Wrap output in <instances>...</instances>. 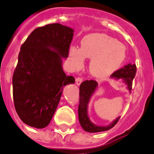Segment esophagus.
Here are the masks:
<instances>
[{"mask_svg":"<svg viewBox=\"0 0 154 154\" xmlns=\"http://www.w3.org/2000/svg\"><path fill=\"white\" fill-rule=\"evenodd\" d=\"M75 82H76V84H77V85H81V83L82 82V77H76V79H75Z\"/></svg>","mask_w":154,"mask_h":154,"instance_id":"1","label":"esophagus"}]
</instances>
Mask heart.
<instances>
[{"mask_svg": "<svg viewBox=\"0 0 154 154\" xmlns=\"http://www.w3.org/2000/svg\"><path fill=\"white\" fill-rule=\"evenodd\" d=\"M126 56V48L115 38L94 33L82 38L81 48L71 46L69 58L72 65L80 69L85 58L90 60V73L97 78H105L119 69Z\"/></svg>", "mask_w": 154, "mask_h": 154, "instance_id": "obj_1", "label": "heart"}]
</instances>
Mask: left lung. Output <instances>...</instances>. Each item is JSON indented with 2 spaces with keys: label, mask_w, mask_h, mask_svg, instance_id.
Segmentation results:
<instances>
[{
  "label": "left lung",
  "mask_w": 154,
  "mask_h": 154,
  "mask_svg": "<svg viewBox=\"0 0 154 154\" xmlns=\"http://www.w3.org/2000/svg\"><path fill=\"white\" fill-rule=\"evenodd\" d=\"M137 72V66L135 64H128L123 67L122 69L116 70L111 74V77L116 79H123L124 82L128 85V89L129 90H132V82L134 79ZM98 86V83L94 80H86L83 82L80 85V98L79 106H78V118L79 122L82 128L85 132H100L107 131L109 129L112 128L117 122L119 121L120 116L111 123L110 125L105 127L97 126L90 121L87 113L88 103L90 102L92 94L95 91L96 88Z\"/></svg>",
  "instance_id": "1"
}]
</instances>
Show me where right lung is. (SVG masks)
<instances>
[{
  "mask_svg": "<svg viewBox=\"0 0 154 154\" xmlns=\"http://www.w3.org/2000/svg\"><path fill=\"white\" fill-rule=\"evenodd\" d=\"M73 30L59 23L36 28L21 47L13 75L15 110L23 123L36 128L49 124L63 87L74 83L62 58L69 56Z\"/></svg>",
  "mask_w": 154,
  "mask_h": 154,
  "instance_id": "obj_1",
  "label": "right lung"
}]
</instances>
